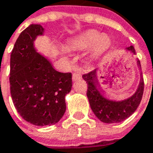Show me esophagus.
I'll use <instances>...</instances> for the list:
<instances>
[{
  "label": "esophagus",
  "mask_w": 153,
  "mask_h": 153,
  "mask_svg": "<svg viewBox=\"0 0 153 153\" xmlns=\"http://www.w3.org/2000/svg\"><path fill=\"white\" fill-rule=\"evenodd\" d=\"M81 76L80 73H74L72 75V81H78V80H81Z\"/></svg>",
  "instance_id": "1"
}]
</instances>
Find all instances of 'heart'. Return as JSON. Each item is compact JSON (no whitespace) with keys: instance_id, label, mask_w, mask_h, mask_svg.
Masks as SVG:
<instances>
[{"instance_id":"b5f03b06","label":"heart","mask_w":153,"mask_h":153,"mask_svg":"<svg viewBox=\"0 0 153 153\" xmlns=\"http://www.w3.org/2000/svg\"><path fill=\"white\" fill-rule=\"evenodd\" d=\"M111 40L105 33L100 34L94 30L81 33L68 39L67 46L69 50H85L93 47L94 54L103 53L109 47Z\"/></svg>"}]
</instances>
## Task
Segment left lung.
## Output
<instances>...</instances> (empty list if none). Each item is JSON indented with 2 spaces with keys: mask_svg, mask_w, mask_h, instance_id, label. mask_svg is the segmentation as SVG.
<instances>
[{
  "mask_svg": "<svg viewBox=\"0 0 153 153\" xmlns=\"http://www.w3.org/2000/svg\"><path fill=\"white\" fill-rule=\"evenodd\" d=\"M126 51L130 52L132 55L135 54V50L132 45L126 48ZM137 65L140 73L138 87L131 96L125 100H115L106 96V92L101 87L98 78V69L82 76L88 85L86 94L90 108L97 118L102 122L108 124L121 122L133 114L139 107L143 94L144 83L139 59H137Z\"/></svg>",
  "mask_w": 153,
  "mask_h": 153,
  "instance_id": "obj_1",
  "label": "left lung"
}]
</instances>
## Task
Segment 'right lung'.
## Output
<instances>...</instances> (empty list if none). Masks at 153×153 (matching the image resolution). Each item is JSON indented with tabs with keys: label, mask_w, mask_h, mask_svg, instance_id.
<instances>
[{
	"label": "right lung",
	"mask_w": 153,
	"mask_h": 153,
	"mask_svg": "<svg viewBox=\"0 0 153 153\" xmlns=\"http://www.w3.org/2000/svg\"><path fill=\"white\" fill-rule=\"evenodd\" d=\"M40 24H31L20 33L10 55V83L14 107L27 122L45 126L56 124L66 111L65 97L72 86V74L56 71L35 47L44 36Z\"/></svg>",
	"instance_id": "obj_1"
}]
</instances>
